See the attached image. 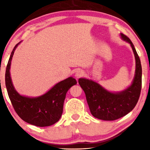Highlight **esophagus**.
<instances>
[{
    "instance_id": "1",
    "label": "esophagus",
    "mask_w": 150,
    "mask_h": 150,
    "mask_svg": "<svg viewBox=\"0 0 150 150\" xmlns=\"http://www.w3.org/2000/svg\"><path fill=\"white\" fill-rule=\"evenodd\" d=\"M83 75H84V73H83V71H80V70L77 71L75 73V77L77 79L82 77Z\"/></svg>"
}]
</instances>
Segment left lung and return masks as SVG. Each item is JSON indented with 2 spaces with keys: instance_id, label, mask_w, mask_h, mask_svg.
Instances as JSON below:
<instances>
[{
  "instance_id": "1",
  "label": "left lung",
  "mask_w": 150,
  "mask_h": 150,
  "mask_svg": "<svg viewBox=\"0 0 150 150\" xmlns=\"http://www.w3.org/2000/svg\"><path fill=\"white\" fill-rule=\"evenodd\" d=\"M124 41L130 44L136 59V71L133 82L119 93L109 92L98 83L85 78L79 79L84 91L92 115L103 120H115L130 112L138 103L142 88V65L134 44L126 35L120 34Z\"/></svg>"
}]
</instances>
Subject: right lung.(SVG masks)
<instances>
[{"mask_svg": "<svg viewBox=\"0 0 150 150\" xmlns=\"http://www.w3.org/2000/svg\"><path fill=\"white\" fill-rule=\"evenodd\" d=\"M18 44L12 50L5 73V84L10 100L17 115L27 123L40 127L53 125L62 116L66 93L73 85L77 84V81L72 77L66 79L38 97L20 95L15 90L10 74L12 58Z\"/></svg>", "mask_w": 150, "mask_h": 150, "instance_id": "obj_1", "label": "right lung"}]
</instances>
